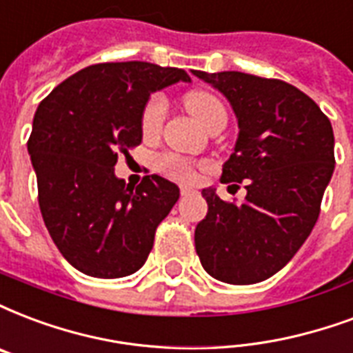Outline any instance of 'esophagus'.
<instances>
[{
    "label": "esophagus",
    "mask_w": 353,
    "mask_h": 353,
    "mask_svg": "<svg viewBox=\"0 0 353 353\" xmlns=\"http://www.w3.org/2000/svg\"><path fill=\"white\" fill-rule=\"evenodd\" d=\"M190 193H193L192 188H188V186H180V195H182V197H186V195H190Z\"/></svg>",
    "instance_id": "1"
}]
</instances>
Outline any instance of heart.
Wrapping results in <instances>:
<instances>
[{
  "mask_svg": "<svg viewBox=\"0 0 353 353\" xmlns=\"http://www.w3.org/2000/svg\"><path fill=\"white\" fill-rule=\"evenodd\" d=\"M184 104L188 111L197 119L199 124L208 126L214 123L216 119H227V110H225L223 102L206 91H192L184 97ZM167 113V102L161 94H152L148 98L147 104L143 108L141 113V130L145 136H154L161 128V124L165 121ZM158 169L161 173L174 176L179 180H193L195 179V167L192 161L179 158L174 154H163L158 158Z\"/></svg>",
  "mask_w": 353,
  "mask_h": 353,
  "instance_id": "obj_1",
  "label": "heart"
}]
</instances>
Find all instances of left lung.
<instances>
[{"instance_id":"obj_1","label":"left lung","mask_w":353,"mask_h":353,"mask_svg":"<svg viewBox=\"0 0 353 353\" xmlns=\"http://www.w3.org/2000/svg\"><path fill=\"white\" fill-rule=\"evenodd\" d=\"M193 74L223 92L236 113L240 134L221 182H245L248 190L243 203L203 190L208 214L195 229V249L214 279L261 283L296 255L316 223L335 169L333 128L314 100L287 81Z\"/></svg>"}]
</instances>
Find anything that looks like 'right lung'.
<instances>
[{
    "mask_svg": "<svg viewBox=\"0 0 353 353\" xmlns=\"http://www.w3.org/2000/svg\"><path fill=\"white\" fill-rule=\"evenodd\" d=\"M176 81L190 76L145 61L98 63L39 104L28 141L39 206L61 255L81 274L117 279L137 272L179 201V188L158 174L137 188L115 176L119 154L141 143L150 92Z\"/></svg>",
    "mask_w": 353,
    "mask_h": 353,
    "instance_id": "right-lung-1",
    "label": "right lung"
}]
</instances>
